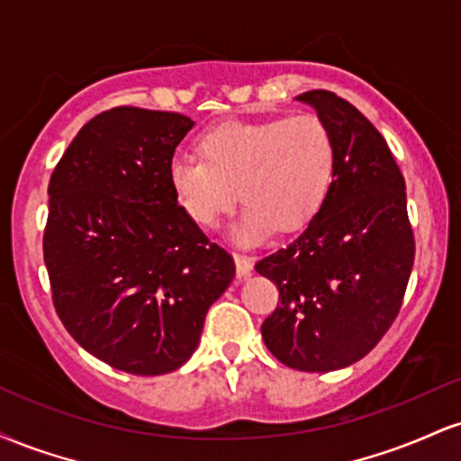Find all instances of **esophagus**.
<instances>
[{
  "label": "esophagus",
  "instance_id": "esophagus-1",
  "mask_svg": "<svg viewBox=\"0 0 461 461\" xmlns=\"http://www.w3.org/2000/svg\"><path fill=\"white\" fill-rule=\"evenodd\" d=\"M234 262H236V271L240 277H245V275L251 273L253 260L249 256H245V253H234Z\"/></svg>",
  "mask_w": 461,
  "mask_h": 461
}]
</instances>
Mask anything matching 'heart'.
<instances>
[{
    "mask_svg": "<svg viewBox=\"0 0 461 461\" xmlns=\"http://www.w3.org/2000/svg\"><path fill=\"white\" fill-rule=\"evenodd\" d=\"M199 160L176 158L168 184L182 210L199 227L216 230L242 210L238 242H260L277 227L308 225L325 203L336 173V142L316 114L267 121H230L197 139ZM239 193L236 194L235 190Z\"/></svg>",
    "mask_w": 461,
    "mask_h": 461,
    "instance_id": "b5f03b06",
    "label": "heart"
}]
</instances>
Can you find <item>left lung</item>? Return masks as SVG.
Listing matches in <instances>:
<instances>
[{"mask_svg":"<svg viewBox=\"0 0 461 461\" xmlns=\"http://www.w3.org/2000/svg\"><path fill=\"white\" fill-rule=\"evenodd\" d=\"M297 99L330 128L336 173L308 227L256 264L279 290L262 338L285 366L330 373L373 351L394 322L414 267V231L405 179L375 125L330 91Z\"/></svg>","mask_w":461,"mask_h":461,"instance_id":"obj_1","label":"left lung"}]
</instances>
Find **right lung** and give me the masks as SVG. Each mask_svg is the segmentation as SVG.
Wrapping results in <instances>:
<instances>
[{"label": "right lung", "instance_id": "obj_1", "mask_svg": "<svg viewBox=\"0 0 461 461\" xmlns=\"http://www.w3.org/2000/svg\"><path fill=\"white\" fill-rule=\"evenodd\" d=\"M193 125L177 113L105 110L77 131L47 188L43 258L62 325L108 366L142 377L193 356L236 275L168 184Z\"/></svg>", "mask_w": 461, "mask_h": 461}]
</instances>
